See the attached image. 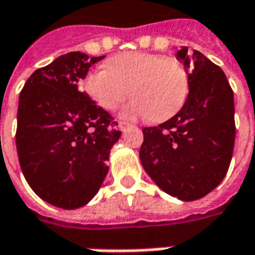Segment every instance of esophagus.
I'll use <instances>...</instances> for the list:
<instances>
[{
    "label": "esophagus",
    "mask_w": 255,
    "mask_h": 255,
    "mask_svg": "<svg viewBox=\"0 0 255 255\" xmlns=\"http://www.w3.org/2000/svg\"><path fill=\"white\" fill-rule=\"evenodd\" d=\"M129 126H130V125H129V123H126V122H119V129H121L122 132H125Z\"/></svg>",
    "instance_id": "esophagus-1"
}]
</instances>
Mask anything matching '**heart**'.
<instances>
[{
    "instance_id": "heart-1",
    "label": "heart",
    "mask_w": 255,
    "mask_h": 255,
    "mask_svg": "<svg viewBox=\"0 0 255 255\" xmlns=\"http://www.w3.org/2000/svg\"><path fill=\"white\" fill-rule=\"evenodd\" d=\"M83 89L105 110L118 108L129 92L132 100L121 110L123 119L162 122L182 108L189 92V74L178 58L123 53L110 58L106 69L87 73Z\"/></svg>"
}]
</instances>
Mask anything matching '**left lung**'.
Wrapping results in <instances>:
<instances>
[{
	"label": "left lung",
	"mask_w": 255,
	"mask_h": 255,
	"mask_svg": "<svg viewBox=\"0 0 255 255\" xmlns=\"http://www.w3.org/2000/svg\"><path fill=\"white\" fill-rule=\"evenodd\" d=\"M189 74L182 109L153 128H143L139 158L160 189L181 201L205 197L221 184L236 140L234 93L224 71L188 47L178 50Z\"/></svg>",
	"instance_id": "1"
}]
</instances>
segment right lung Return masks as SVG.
<instances>
[{
    "label": "right lung",
    "instance_id": "add662e5",
    "mask_svg": "<svg viewBox=\"0 0 255 255\" xmlns=\"http://www.w3.org/2000/svg\"><path fill=\"white\" fill-rule=\"evenodd\" d=\"M100 57L71 51L35 70L18 100L17 152L21 171L45 202L76 210L97 194L109 172L118 122L82 89Z\"/></svg>",
    "mask_w": 255,
    "mask_h": 255
}]
</instances>
